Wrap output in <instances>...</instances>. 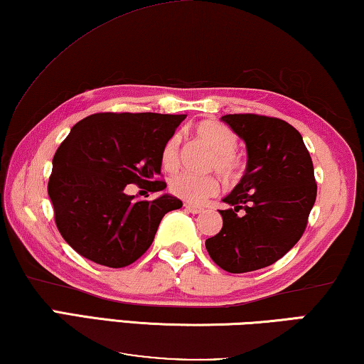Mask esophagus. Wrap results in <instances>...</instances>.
I'll list each match as a JSON object with an SVG mask.
<instances>
[{"label":"esophagus","instance_id":"obj_1","mask_svg":"<svg viewBox=\"0 0 364 364\" xmlns=\"http://www.w3.org/2000/svg\"><path fill=\"white\" fill-rule=\"evenodd\" d=\"M184 209H186L188 212H191V213H200V212H204L203 207H198V205H193V204H184Z\"/></svg>","mask_w":364,"mask_h":364}]
</instances>
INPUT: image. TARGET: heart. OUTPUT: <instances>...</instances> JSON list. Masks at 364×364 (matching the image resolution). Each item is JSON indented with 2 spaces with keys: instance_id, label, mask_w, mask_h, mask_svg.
Returning a JSON list of instances; mask_svg holds the SVG:
<instances>
[{
  "instance_id": "1",
  "label": "heart",
  "mask_w": 364,
  "mask_h": 364,
  "mask_svg": "<svg viewBox=\"0 0 364 364\" xmlns=\"http://www.w3.org/2000/svg\"><path fill=\"white\" fill-rule=\"evenodd\" d=\"M194 134L199 141H203L205 146H209L213 152V157L209 164L210 170H217L227 180H235L240 175V160L236 157V146L238 139L233 134L232 129L213 119L200 121L194 126ZM180 136L173 134L165 142L161 149L160 160L164 168L175 170L180 164ZM217 178L213 176H194L183 173L171 180L170 189L173 194L181 198L189 204H203L207 199L218 193Z\"/></svg>"
}]
</instances>
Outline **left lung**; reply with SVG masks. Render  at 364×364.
Masks as SVG:
<instances>
[{
  "label": "left lung",
  "instance_id": "1",
  "mask_svg": "<svg viewBox=\"0 0 364 364\" xmlns=\"http://www.w3.org/2000/svg\"><path fill=\"white\" fill-rule=\"evenodd\" d=\"M246 144V170L222 199L223 227L205 240L218 267L232 274L279 261L298 243L316 203L311 155L299 132L279 118L259 114L222 117Z\"/></svg>",
  "mask_w": 364,
  "mask_h": 364
}]
</instances>
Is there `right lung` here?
Instances as JSON below:
<instances>
[{
	"mask_svg": "<svg viewBox=\"0 0 364 364\" xmlns=\"http://www.w3.org/2000/svg\"><path fill=\"white\" fill-rule=\"evenodd\" d=\"M184 114L95 113L73 126L53 157L48 196L55 222L80 256L126 267L152 245L166 212L183 203L171 194L139 200L128 184L159 193L160 154Z\"/></svg>",
	"mask_w": 364,
	"mask_h": 364,
	"instance_id": "add662e5",
	"label": "right lung"
}]
</instances>
